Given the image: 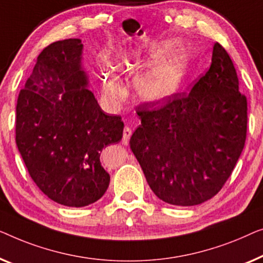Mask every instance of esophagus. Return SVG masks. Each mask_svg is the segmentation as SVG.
Here are the masks:
<instances>
[{"label":"esophagus","instance_id":"1","mask_svg":"<svg viewBox=\"0 0 263 263\" xmlns=\"http://www.w3.org/2000/svg\"><path fill=\"white\" fill-rule=\"evenodd\" d=\"M131 135H132V131H131V128L130 127H125L124 128V132H123V142L126 144L127 142H128V139H130V137H131Z\"/></svg>","mask_w":263,"mask_h":263}]
</instances>
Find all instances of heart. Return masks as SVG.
I'll return each mask as SVG.
<instances>
[{
	"instance_id": "heart-1",
	"label": "heart",
	"mask_w": 263,
	"mask_h": 263,
	"mask_svg": "<svg viewBox=\"0 0 263 263\" xmlns=\"http://www.w3.org/2000/svg\"><path fill=\"white\" fill-rule=\"evenodd\" d=\"M174 45V42H167L163 46L149 51L131 49L118 57L116 68L123 71L131 72L144 66L153 65L146 71L140 73L135 81L137 94L144 101L151 103L162 102L179 89L187 69L188 54L186 51H179L172 58L164 61ZM102 94L110 105H117L124 98L123 84L112 72L105 75Z\"/></svg>"
}]
</instances>
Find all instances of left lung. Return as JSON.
Listing matches in <instances>:
<instances>
[{
	"label": "left lung",
	"mask_w": 263,
	"mask_h": 263,
	"mask_svg": "<svg viewBox=\"0 0 263 263\" xmlns=\"http://www.w3.org/2000/svg\"><path fill=\"white\" fill-rule=\"evenodd\" d=\"M137 107L140 125L130 147L161 200L194 206L213 198L230 177L247 138L248 105L230 56L219 43L190 94Z\"/></svg>",
	"instance_id": "obj_1"
}]
</instances>
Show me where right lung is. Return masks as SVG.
Masks as SVG:
<instances>
[{
	"label": "right lung",
	"instance_id": "add662e5",
	"mask_svg": "<svg viewBox=\"0 0 263 263\" xmlns=\"http://www.w3.org/2000/svg\"><path fill=\"white\" fill-rule=\"evenodd\" d=\"M80 39L50 44L36 58L16 102L15 142L32 180L69 207L98 201L109 184L103 147L120 142L124 123L99 106L81 68Z\"/></svg>",
	"mask_w": 263,
	"mask_h": 263
}]
</instances>
